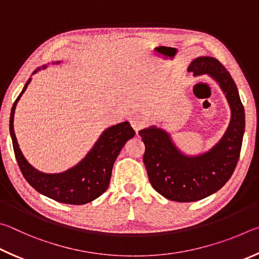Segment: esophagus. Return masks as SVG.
I'll use <instances>...</instances> for the list:
<instances>
[{
	"label": "esophagus",
	"instance_id": "esophagus-1",
	"mask_svg": "<svg viewBox=\"0 0 259 259\" xmlns=\"http://www.w3.org/2000/svg\"><path fill=\"white\" fill-rule=\"evenodd\" d=\"M130 122H131V125H132V127L137 133L139 132L140 130H142L144 126H146V120H144L143 117L140 116V115L131 116L130 117Z\"/></svg>",
	"mask_w": 259,
	"mask_h": 259
}]
</instances>
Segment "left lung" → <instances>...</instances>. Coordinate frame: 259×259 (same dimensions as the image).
Returning <instances> with one entry per match:
<instances>
[{
    "label": "left lung",
    "instance_id": "8db88e82",
    "mask_svg": "<svg viewBox=\"0 0 259 259\" xmlns=\"http://www.w3.org/2000/svg\"><path fill=\"white\" fill-rule=\"evenodd\" d=\"M188 70L194 76L209 75L219 83L232 116L220 142L196 157L183 155L169 134L156 126L139 132L146 146L143 162L152 188L168 200L178 202L201 200L228 182L238 164L244 133V109L226 68L215 58L200 57L190 63Z\"/></svg>",
    "mask_w": 259,
    "mask_h": 259
}]
</instances>
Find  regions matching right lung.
Here are the masks:
<instances>
[{
	"label": "right lung",
	"mask_w": 259,
	"mask_h": 259,
	"mask_svg": "<svg viewBox=\"0 0 259 259\" xmlns=\"http://www.w3.org/2000/svg\"><path fill=\"white\" fill-rule=\"evenodd\" d=\"M37 70H39V68ZM29 83L30 78L13 103L10 115V134L13 151L22 175L36 191L58 202L69 205H84L91 202L108 189L116 158L125 143L135 135L134 130L128 121L109 127L99 138L92 150L84 159L63 173L45 174L36 170L21 153L13 130V117L17 102L19 101Z\"/></svg>",
	"instance_id": "1"
}]
</instances>
